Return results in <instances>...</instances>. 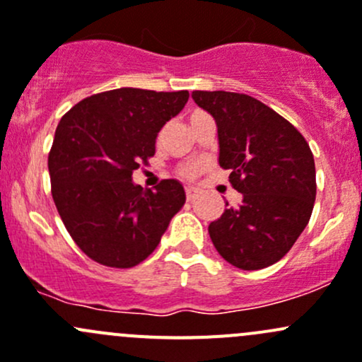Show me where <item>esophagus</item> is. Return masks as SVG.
<instances>
[{
	"label": "esophagus",
	"mask_w": 362,
	"mask_h": 362,
	"mask_svg": "<svg viewBox=\"0 0 362 362\" xmlns=\"http://www.w3.org/2000/svg\"><path fill=\"white\" fill-rule=\"evenodd\" d=\"M185 196H187L189 202H192V199H194L196 196H198V191H196L194 187H185Z\"/></svg>",
	"instance_id": "obj_1"
}]
</instances>
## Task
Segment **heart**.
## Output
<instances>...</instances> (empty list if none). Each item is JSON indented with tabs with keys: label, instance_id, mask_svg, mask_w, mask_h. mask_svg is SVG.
Segmentation results:
<instances>
[{
	"label": "heart",
	"instance_id": "1",
	"mask_svg": "<svg viewBox=\"0 0 362 362\" xmlns=\"http://www.w3.org/2000/svg\"><path fill=\"white\" fill-rule=\"evenodd\" d=\"M196 113H199V112H196ZM196 113H192L191 119L196 115ZM160 136H163V133H159L158 140H160ZM199 171H202V164H198V163L185 164V166L180 168V175H182V177H184V178H196V177H198Z\"/></svg>",
	"mask_w": 362,
	"mask_h": 362
}]
</instances>
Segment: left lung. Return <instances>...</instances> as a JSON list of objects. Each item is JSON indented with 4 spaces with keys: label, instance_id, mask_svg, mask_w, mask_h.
Here are the masks:
<instances>
[{
    "label": "left lung",
    "instance_id": "left-lung-1",
    "mask_svg": "<svg viewBox=\"0 0 362 362\" xmlns=\"http://www.w3.org/2000/svg\"><path fill=\"white\" fill-rule=\"evenodd\" d=\"M192 100L214 115L218 164L229 170L236 206L208 226L218 254L240 269L275 264L312 217L317 194L313 154L301 133L255 98L194 90Z\"/></svg>",
    "mask_w": 362,
    "mask_h": 362
}]
</instances>
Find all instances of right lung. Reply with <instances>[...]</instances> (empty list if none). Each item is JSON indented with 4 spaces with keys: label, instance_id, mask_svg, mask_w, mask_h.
Masks as SVG:
<instances>
[{
    "label": "right lung",
    "instance_id": "add662e5",
    "mask_svg": "<svg viewBox=\"0 0 362 362\" xmlns=\"http://www.w3.org/2000/svg\"><path fill=\"white\" fill-rule=\"evenodd\" d=\"M187 100V90L120 87L93 94L61 117L49 152L50 191L69 236L93 261L140 264L184 206L177 180L144 189L131 178L148 164L160 127Z\"/></svg>",
    "mask_w": 362,
    "mask_h": 362
}]
</instances>
